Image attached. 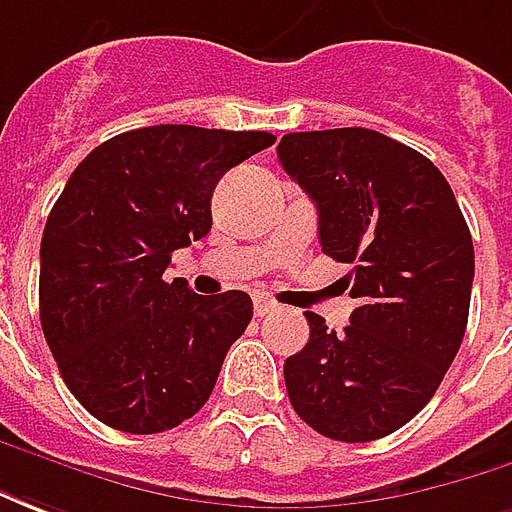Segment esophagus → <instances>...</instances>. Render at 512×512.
<instances>
[{
    "label": "esophagus",
    "mask_w": 512,
    "mask_h": 512,
    "mask_svg": "<svg viewBox=\"0 0 512 512\" xmlns=\"http://www.w3.org/2000/svg\"><path fill=\"white\" fill-rule=\"evenodd\" d=\"M253 311H256V317H267V314H273L275 311V303L270 300V297H256Z\"/></svg>",
    "instance_id": "obj_1"
}]
</instances>
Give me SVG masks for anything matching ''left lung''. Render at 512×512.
I'll use <instances>...</instances> for the list:
<instances>
[{
	"instance_id": "left-lung-1",
	"label": "left lung",
	"mask_w": 512,
	"mask_h": 512,
	"mask_svg": "<svg viewBox=\"0 0 512 512\" xmlns=\"http://www.w3.org/2000/svg\"><path fill=\"white\" fill-rule=\"evenodd\" d=\"M278 159L320 215V245L353 264L358 308L339 336L308 311L284 364L297 416L333 441L400 430L441 386L469 322L474 245L455 192L419 151L350 126L281 137Z\"/></svg>"
}]
</instances>
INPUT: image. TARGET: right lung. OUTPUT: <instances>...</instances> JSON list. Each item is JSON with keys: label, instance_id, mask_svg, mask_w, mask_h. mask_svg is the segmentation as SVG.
Listing matches in <instances>:
<instances>
[{"label": "right lung", "instance_id": "add662e5", "mask_svg": "<svg viewBox=\"0 0 512 512\" xmlns=\"http://www.w3.org/2000/svg\"><path fill=\"white\" fill-rule=\"evenodd\" d=\"M273 143L162 123L115 134L71 173L43 228L41 325L65 386L99 422L151 436L209 400L253 303L162 273L173 250L209 234L217 181Z\"/></svg>", "mask_w": 512, "mask_h": 512}]
</instances>
